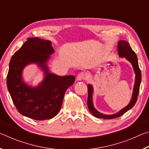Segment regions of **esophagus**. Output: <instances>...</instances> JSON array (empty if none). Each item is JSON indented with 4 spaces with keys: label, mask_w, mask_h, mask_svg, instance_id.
<instances>
[{
    "label": "esophagus",
    "mask_w": 149,
    "mask_h": 149,
    "mask_svg": "<svg viewBox=\"0 0 149 149\" xmlns=\"http://www.w3.org/2000/svg\"><path fill=\"white\" fill-rule=\"evenodd\" d=\"M87 75L85 74V73H79V74L77 75V76L76 77L77 81H82L85 79H86Z\"/></svg>",
    "instance_id": "1"
}]
</instances>
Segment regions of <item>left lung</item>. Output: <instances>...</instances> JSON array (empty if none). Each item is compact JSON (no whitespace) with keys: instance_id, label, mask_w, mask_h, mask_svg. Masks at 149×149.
<instances>
[{"instance_id":"obj_1","label":"left lung","mask_w":149,"mask_h":149,"mask_svg":"<svg viewBox=\"0 0 149 149\" xmlns=\"http://www.w3.org/2000/svg\"><path fill=\"white\" fill-rule=\"evenodd\" d=\"M118 54L120 58H125L128 62L131 63L132 65L133 71L135 74V84L133 86V93L131 100L126 107L123 108L122 110L118 111V112L115 113L114 114H104L98 111L94 107L93 101V95L94 93V89L91 84H88V100H87V106L91 113L98 118H102V119L108 120V119H114L121 116L124 113L129 110L131 108H132L133 106L135 105L136 101H137V97L139 92V87L141 81V70L139 67L138 60L137 55L135 52L130 47L129 42L123 40H120L118 42Z\"/></svg>"}]
</instances>
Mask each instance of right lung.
Returning <instances> with one entry per match:
<instances>
[{
    "mask_svg": "<svg viewBox=\"0 0 149 149\" xmlns=\"http://www.w3.org/2000/svg\"><path fill=\"white\" fill-rule=\"evenodd\" d=\"M54 52L51 41L35 37L27 39L11 58L7 87L17 110L24 116L36 120L56 116L65 91L74 84V75L60 76L50 72L48 62ZM30 64H36L44 73V79L37 86L23 80V70Z\"/></svg>",
    "mask_w": 149,
    "mask_h": 149,
    "instance_id": "right-lung-1",
    "label": "right lung"
}]
</instances>
